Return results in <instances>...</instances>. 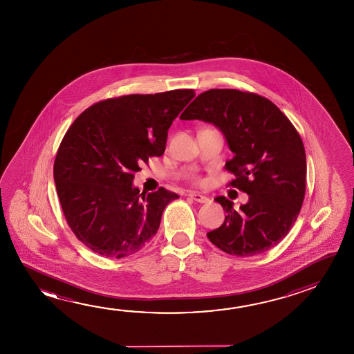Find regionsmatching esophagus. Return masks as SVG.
<instances>
[{
    "label": "esophagus",
    "instance_id": "obj_1",
    "mask_svg": "<svg viewBox=\"0 0 354 354\" xmlns=\"http://www.w3.org/2000/svg\"><path fill=\"white\" fill-rule=\"evenodd\" d=\"M189 196L192 197V200H195L196 203H209V198L207 196H205V195H201V194H198V192H192L189 194Z\"/></svg>",
    "mask_w": 354,
    "mask_h": 354
}]
</instances>
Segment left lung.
<instances>
[{
    "label": "left lung",
    "mask_w": 354,
    "mask_h": 354,
    "mask_svg": "<svg viewBox=\"0 0 354 354\" xmlns=\"http://www.w3.org/2000/svg\"><path fill=\"white\" fill-rule=\"evenodd\" d=\"M214 123L234 157L225 168L236 176L230 185L250 195L233 209L225 196L214 198L226 211L225 222L207 233L228 254L250 257L272 248L289 233L306 190V154L300 134L270 100L234 88L200 93L180 116Z\"/></svg>",
    "instance_id": "left-lung-1"
}]
</instances>
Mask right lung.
<instances>
[{"label":"right lung","mask_w":354,"mask_h":354,"mask_svg":"<svg viewBox=\"0 0 354 354\" xmlns=\"http://www.w3.org/2000/svg\"><path fill=\"white\" fill-rule=\"evenodd\" d=\"M195 96L192 88L124 95L90 106L59 145L54 181L65 218L87 248L121 259L157 234L178 194H140L134 173L165 151L168 129Z\"/></svg>","instance_id":"add662e5"}]
</instances>
